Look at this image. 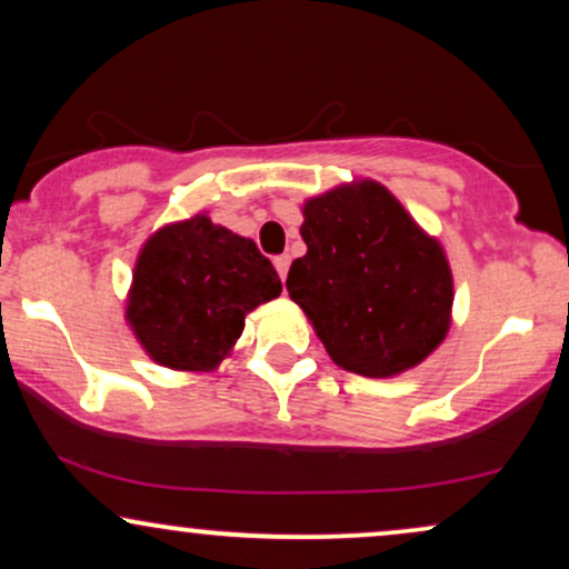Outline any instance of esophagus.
Segmentation results:
<instances>
[{"label": "esophagus", "mask_w": 569, "mask_h": 569, "mask_svg": "<svg viewBox=\"0 0 569 569\" xmlns=\"http://www.w3.org/2000/svg\"><path fill=\"white\" fill-rule=\"evenodd\" d=\"M289 264H291L289 253H280V257H276V270L280 280H286V276H289Z\"/></svg>", "instance_id": "esophagus-1"}]
</instances>
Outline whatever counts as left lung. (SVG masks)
Wrapping results in <instances>:
<instances>
[{
	"instance_id": "obj_1",
	"label": "left lung",
	"mask_w": 569,
	"mask_h": 569,
	"mask_svg": "<svg viewBox=\"0 0 569 569\" xmlns=\"http://www.w3.org/2000/svg\"><path fill=\"white\" fill-rule=\"evenodd\" d=\"M305 257L286 289L337 367L396 377L441 345L452 318V270L439 240L377 181L305 202Z\"/></svg>"
}]
</instances>
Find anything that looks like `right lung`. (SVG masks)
Segmentation results:
<instances>
[{
  "mask_svg": "<svg viewBox=\"0 0 569 569\" xmlns=\"http://www.w3.org/2000/svg\"><path fill=\"white\" fill-rule=\"evenodd\" d=\"M280 291L276 267L251 238L198 213L143 243L126 318L152 361L208 371L243 335L248 312Z\"/></svg>",
  "mask_w": 569,
  "mask_h": 569,
  "instance_id": "add662e5",
  "label": "right lung"
}]
</instances>
